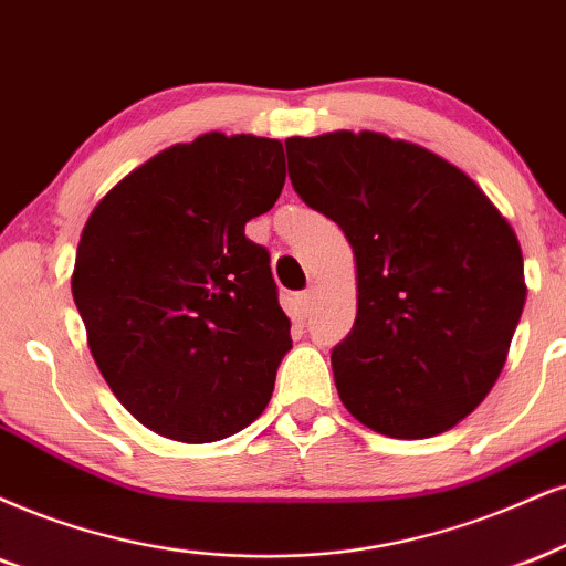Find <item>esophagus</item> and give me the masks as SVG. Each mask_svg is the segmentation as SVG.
Returning <instances> with one entry per match:
<instances>
[{
	"mask_svg": "<svg viewBox=\"0 0 566 566\" xmlns=\"http://www.w3.org/2000/svg\"><path fill=\"white\" fill-rule=\"evenodd\" d=\"M312 304H315V289L302 291V294H298V310H302L306 315V312L312 310Z\"/></svg>",
	"mask_w": 566,
	"mask_h": 566,
	"instance_id": "34e87169",
	"label": "esophagus"
}]
</instances>
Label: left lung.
Here are the masks:
<instances>
[{
  "instance_id": "left-lung-1",
  "label": "left lung",
  "mask_w": 566,
  "mask_h": 566,
  "mask_svg": "<svg viewBox=\"0 0 566 566\" xmlns=\"http://www.w3.org/2000/svg\"><path fill=\"white\" fill-rule=\"evenodd\" d=\"M289 178L357 260V319L331 352L346 409L390 438L464 420L525 306L517 235L459 167L373 130L289 138Z\"/></svg>"
}]
</instances>
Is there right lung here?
I'll list each match as a JSON object with an SVG mask.
<instances>
[{"label": "right lung", "mask_w": 566, "mask_h": 566, "mask_svg": "<svg viewBox=\"0 0 566 566\" xmlns=\"http://www.w3.org/2000/svg\"><path fill=\"white\" fill-rule=\"evenodd\" d=\"M283 184L281 142L205 134L123 178L83 228L73 298L88 348L159 436L220 441L268 407L291 319L268 249L243 228Z\"/></svg>", "instance_id": "add662e5"}]
</instances>
